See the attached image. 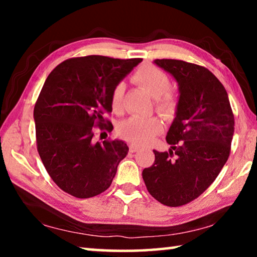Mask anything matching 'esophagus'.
Masks as SVG:
<instances>
[{
    "mask_svg": "<svg viewBox=\"0 0 257 257\" xmlns=\"http://www.w3.org/2000/svg\"><path fill=\"white\" fill-rule=\"evenodd\" d=\"M138 150H139V147L136 146V145H130L129 146V151L132 152V153H136V152H138Z\"/></svg>",
    "mask_w": 257,
    "mask_h": 257,
    "instance_id": "esophagus-1",
    "label": "esophagus"
}]
</instances>
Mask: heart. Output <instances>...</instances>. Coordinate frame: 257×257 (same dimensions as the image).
<instances>
[{
  "label": "heart",
  "instance_id": "obj_1",
  "mask_svg": "<svg viewBox=\"0 0 257 257\" xmlns=\"http://www.w3.org/2000/svg\"><path fill=\"white\" fill-rule=\"evenodd\" d=\"M133 80L155 97V106L160 112L170 114L177 106V96L170 88V78L163 70L152 64L139 67L133 75ZM125 86L123 82H118L111 92V107L114 112H119L122 105V98ZM162 123L155 116L143 118L132 116L118 125V134L124 141L134 145H143L153 139L162 132Z\"/></svg>",
  "mask_w": 257,
  "mask_h": 257
}]
</instances>
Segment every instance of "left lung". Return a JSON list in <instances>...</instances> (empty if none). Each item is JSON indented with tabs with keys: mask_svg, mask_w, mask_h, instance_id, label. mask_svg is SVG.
Here are the masks:
<instances>
[{
	"mask_svg": "<svg viewBox=\"0 0 257 257\" xmlns=\"http://www.w3.org/2000/svg\"><path fill=\"white\" fill-rule=\"evenodd\" d=\"M154 63L175 77L180 96L167 135L171 150L153 151L143 179L156 201L176 207L196 199L219 176L231 150L234 116L227 90L205 67L172 59Z\"/></svg>",
	"mask_w": 257,
	"mask_h": 257,
	"instance_id": "left-lung-1",
	"label": "left lung"
}]
</instances>
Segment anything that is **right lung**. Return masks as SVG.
Returning <instances> with one entry per match:
<instances>
[{"instance_id": "1", "label": "right lung", "mask_w": 257, "mask_h": 257, "mask_svg": "<svg viewBox=\"0 0 257 257\" xmlns=\"http://www.w3.org/2000/svg\"><path fill=\"white\" fill-rule=\"evenodd\" d=\"M142 59L102 55L71 58L46 78L34 107L38 154L60 189L89 198L111 186L121 160L122 141L94 143V127L111 132V92Z\"/></svg>"}]
</instances>
